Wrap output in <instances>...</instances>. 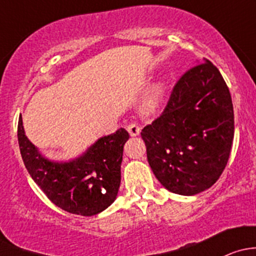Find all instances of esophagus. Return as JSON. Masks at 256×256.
Segmentation results:
<instances>
[{"label": "esophagus", "instance_id": "obj_1", "mask_svg": "<svg viewBox=\"0 0 256 256\" xmlns=\"http://www.w3.org/2000/svg\"><path fill=\"white\" fill-rule=\"evenodd\" d=\"M126 130L128 131V134H130L131 136H138V134H140V126L135 122H131L126 125Z\"/></svg>", "mask_w": 256, "mask_h": 256}]
</instances>
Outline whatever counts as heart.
<instances>
[{
  "label": "heart",
  "instance_id": "obj_1",
  "mask_svg": "<svg viewBox=\"0 0 256 256\" xmlns=\"http://www.w3.org/2000/svg\"><path fill=\"white\" fill-rule=\"evenodd\" d=\"M164 86L162 84H157L154 89L150 92L148 98L146 100V110L151 112L154 110L162 102V98H164Z\"/></svg>",
  "mask_w": 256,
  "mask_h": 256
}]
</instances>
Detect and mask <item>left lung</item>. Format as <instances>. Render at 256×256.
I'll list each match as a JSON object with an SVG mask.
<instances>
[{"label": "left lung", "mask_w": 256, "mask_h": 256, "mask_svg": "<svg viewBox=\"0 0 256 256\" xmlns=\"http://www.w3.org/2000/svg\"><path fill=\"white\" fill-rule=\"evenodd\" d=\"M147 160L164 187L193 196L223 174L234 138L230 92L206 59L182 74L164 112L142 128Z\"/></svg>", "instance_id": "1"}]
</instances>
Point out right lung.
<instances>
[{"label": "right lung", "instance_id": "add662e5", "mask_svg": "<svg viewBox=\"0 0 256 256\" xmlns=\"http://www.w3.org/2000/svg\"><path fill=\"white\" fill-rule=\"evenodd\" d=\"M17 136L28 174L59 208L78 216H95L115 200L124 144L130 138L125 128L99 138L82 156L64 164L49 161L38 152L24 135L20 116Z\"/></svg>", "mask_w": 256, "mask_h": 256}]
</instances>
